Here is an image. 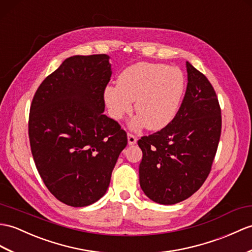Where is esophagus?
Instances as JSON below:
<instances>
[{
	"instance_id": "esophagus-1",
	"label": "esophagus",
	"mask_w": 252,
	"mask_h": 252,
	"mask_svg": "<svg viewBox=\"0 0 252 252\" xmlns=\"http://www.w3.org/2000/svg\"><path fill=\"white\" fill-rule=\"evenodd\" d=\"M137 142V137L131 133H127V143L128 145H135Z\"/></svg>"
}]
</instances>
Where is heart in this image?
Instances as JSON below:
<instances>
[{"label": "heart", "instance_id": "obj_1", "mask_svg": "<svg viewBox=\"0 0 252 252\" xmlns=\"http://www.w3.org/2000/svg\"><path fill=\"white\" fill-rule=\"evenodd\" d=\"M186 87L185 75L178 67L162 63L138 62L126 67L117 78V86H107L104 101L109 115L120 120L134 108L138 115L132 128L146 126L159 131L177 115Z\"/></svg>", "mask_w": 252, "mask_h": 252}]
</instances>
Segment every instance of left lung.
I'll return each instance as SVG.
<instances>
[{
  "label": "left lung",
  "instance_id": "obj_1",
  "mask_svg": "<svg viewBox=\"0 0 252 252\" xmlns=\"http://www.w3.org/2000/svg\"><path fill=\"white\" fill-rule=\"evenodd\" d=\"M188 85L171 124L138 140L139 185L150 200L173 205L201 188L212 169L221 134L218 97L206 76L187 62Z\"/></svg>",
  "mask_w": 252,
  "mask_h": 252
}]
</instances>
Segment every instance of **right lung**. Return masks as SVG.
I'll return each mask as SVG.
<instances>
[{
  "label": "right lung",
  "instance_id": "1",
  "mask_svg": "<svg viewBox=\"0 0 252 252\" xmlns=\"http://www.w3.org/2000/svg\"><path fill=\"white\" fill-rule=\"evenodd\" d=\"M112 76L107 55L73 56L44 79L32 99L29 138L37 171L60 202L84 207L107 191L126 133L104 115Z\"/></svg>",
  "mask_w": 252,
  "mask_h": 252
}]
</instances>
